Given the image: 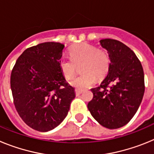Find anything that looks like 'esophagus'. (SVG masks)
<instances>
[{
  "instance_id": "esophagus-1",
  "label": "esophagus",
  "mask_w": 154,
  "mask_h": 154,
  "mask_svg": "<svg viewBox=\"0 0 154 154\" xmlns=\"http://www.w3.org/2000/svg\"><path fill=\"white\" fill-rule=\"evenodd\" d=\"M75 92L76 96H79V95L82 94V90H80V89H76L75 90Z\"/></svg>"
}]
</instances>
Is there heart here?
<instances>
[{
	"label": "heart",
	"instance_id": "b5f03b06",
	"mask_svg": "<svg viewBox=\"0 0 154 154\" xmlns=\"http://www.w3.org/2000/svg\"><path fill=\"white\" fill-rule=\"evenodd\" d=\"M70 58H62L59 62L61 71L65 78L72 79L81 66L82 75L71 81V85L79 89H86L93 85L96 78L101 80L108 72L110 58L104 50L89 43L75 45L69 49Z\"/></svg>",
	"mask_w": 154,
	"mask_h": 154
}]
</instances>
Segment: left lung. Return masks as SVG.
I'll list each match as a JSON object with an SVG mask.
<instances>
[{"mask_svg":"<svg viewBox=\"0 0 154 154\" xmlns=\"http://www.w3.org/2000/svg\"><path fill=\"white\" fill-rule=\"evenodd\" d=\"M100 43L109 55V69L101 85L91 89L88 109L99 124L117 129L131 120L142 102L143 69L135 53L121 42L106 38Z\"/></svg>","mask_w":154,"mask_h":154,"instance_id":"obj_1","label":"left lung"}]
</instances>
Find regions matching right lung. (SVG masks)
Instances as JSON below:
<instances>
[{
	"label": "right lung",
	"instance_id": "1",
	"mask_svg": "<svg viewBox=\"0 0 154 154\" xmlns=\"http://www.w3.org/2000/svg\"><path fill=\"white\" fill-rule=\"evenodd\" d=\"M64 47L59 42H45L28 48L11 71L16 110L24 123L38 131H49L60 124L75 96L59 66Z\"/></svg>",
	"mask_w": 154,
	"mask_h": 154
}]
</instances>
